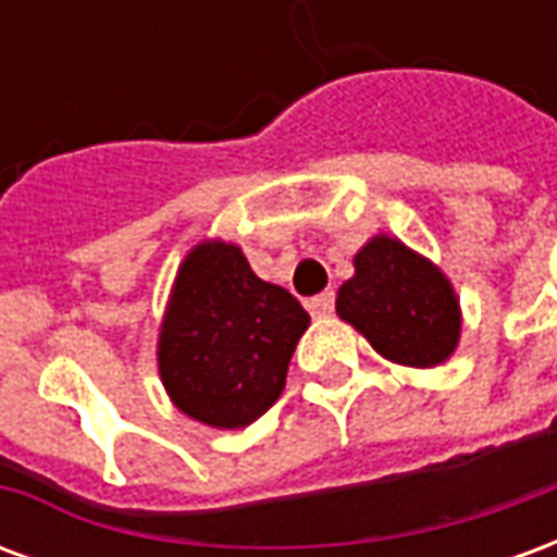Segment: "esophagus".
<instances>
[{
    "label": "esophagus",
    "mask_w": 557,
    "mask_h": 557,
    "mask_svg": "<svg viewBox=\"0 0 557 557\" xmlns=\"http://www.w3.org/2000/svg\"><path fill=\"white\" fill-rule=\"evenodd\" d=\"M307 310L313 315H331L334 313V292H322V295H315L307 301Z\"/></svg>",
    "instance_id": "obj_1"
}]
</instances>
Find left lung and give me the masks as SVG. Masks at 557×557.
<instances>
[{"label":"left lung","instance_id":"8db88e82","mask_svg":"<svg viewBox=\"0 0 557 557\" xmlns=\"http://www.w3.org/2000/svg\"><path fill=\"white\" fill-rule=\"evenodd\" d=\"M337 315L358 327L382 358L438 367L459 343V298L426 256L375 235L355 256V277L337 292Z\"/></svg>","mask_w":557,"mask_h":557}]
</instances>
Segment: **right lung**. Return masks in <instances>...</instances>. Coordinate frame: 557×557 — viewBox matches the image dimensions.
Masks as SVG:
<instances>
[{
  "label": "right lung",
  "mask_w": 557,
  "mask_h": 557,
  "mask_svg": "<svg viewBox=\"0 0 557 557\" xmlns=\"http://www.w3.org/2000/svg\"><path fill=\"white\" fill-rule=\"evenodd\" d=\"M307 325L298 298L256 277L242 247L196 244L160 325V382L187 418L218 430L247 426L283 394Z\"/></svg>",
  "instance_id": "1"
}]
</instances>
